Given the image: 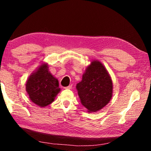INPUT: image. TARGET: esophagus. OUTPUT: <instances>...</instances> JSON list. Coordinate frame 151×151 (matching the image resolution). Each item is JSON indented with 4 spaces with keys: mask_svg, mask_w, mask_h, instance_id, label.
Wrapping results in <instances>:
<instances>
[{
    "mask_svg": "<svg viewBox=\"0 0 151 151\" xmlns=\"http://www.w3.org/2000/svg\"><path fill=\"white\" fill-rule=\"evenodd\" d=\"M71 88H72V85L66 86V87H65V89H71Z\"/></svg>",
    "mask_w": 151,
    "mask_h": 151,
    "instance_id": "esophagus-1",
    "label": "esophagus"
}]
</instances>
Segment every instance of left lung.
Segmentation results:
<instances>
[{"mask_svg": "<svg viewBox=\"0 0 151 151\" xmlns=\"http://www.w3.org/2000/svg\"><path fill=\"white\" fill-rule=\"evenodd\" d=\"M81 103L88 112L100 111L112 96V81L101 62L92 60L84 73L82 81L76 85Z\"/></svg>", "mask_w": 151, "mask_h": 151, "instance_id": "left-lung-1", "label": "left lung"}]
</instances>
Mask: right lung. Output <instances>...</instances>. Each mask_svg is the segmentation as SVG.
<instances>
[{
  "instance_id": "add662e5",
  "label": "right lung",
  "mask_w": 151,
  "mask_h": 151,
  "mask_svg": "<svg viewBox=\"0 0 151 151\" xmlns=\"http://www.w3.org/2000/svg\"><path fill=\"white\" fill-rule=\"evenodd\" d=\"M58 81L48 70L47 63H42L28 78L26 91L33 103L45 107L55 101L60 91Z\"/></svg>"
}]
</instances>
